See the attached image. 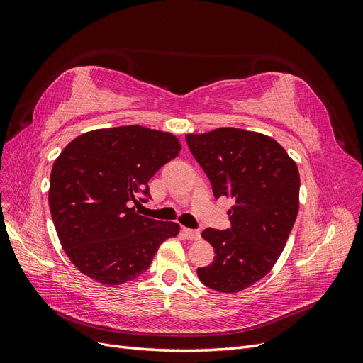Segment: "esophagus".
Masks as SVG:
<instances>
[{"instance_id": "obj_1", "label": "esophagus", "mask_w": 363, "mask_h": 363, "mask_svg": "<svg viewBox=\"0 0 363 363\" xmlns=\"http://www.w3.org/2000/svg\"><path fill=\"white\" fill-rule=\"evenodd\" d=\"M183 235L186 236V239H189V240H199L200 239V232H199V230L183 228Z\"/></svg>"}]
</instances>
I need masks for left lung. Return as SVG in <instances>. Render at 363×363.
I'll return each instance as SVG.
<instances>
[{
    "label": "left lung",
    "instance_id": "8db88e82",
    "mask_svg": "<svg viewBox=\"0 0 363 363\" xmlns=\"http://www.w3.org/2000/svg\"><path fill=\"white\" fill-rule=\"evenodd\" d=\"M186 142L215 199L235 200L232 228L201 233L216 256L196 276L218 292L247 289L267 276L286 245L300 206L298 168L277 140L257 131L225 127L189 133Z\"/></svg>",
    "mask_w": 363,
    "mask_h": 363
}]
</instances>
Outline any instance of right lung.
<instances>
[{"instance_id": "add662e5", "label": "right lung", "mask_w": 363, "mask_h": 363, "mask_svg": "<svg viewBox=\"0 0 363 363\" xmlns=\"http://www.w3.org/2000/svg\"><path fill=\"white\" fill-rule=\"evenodd\" d=\"M179 139L142 125L87 131L65 147L51 169L48 203L62 248L92 280L116 286L147 271L180 225L136 212L148 182L177 157Z\"/></svg>"}]
</instances>
